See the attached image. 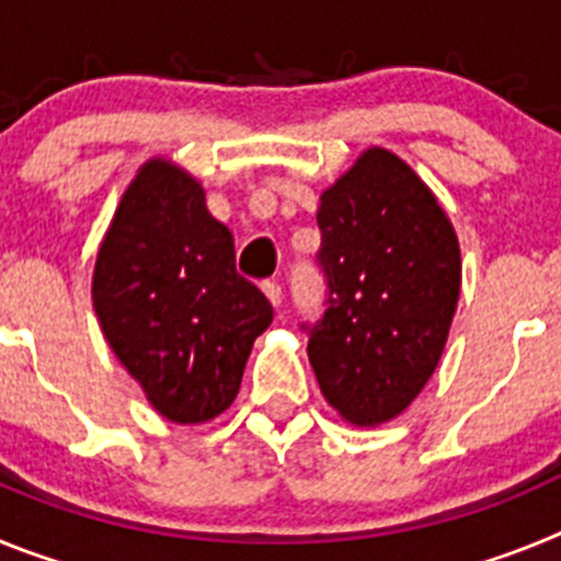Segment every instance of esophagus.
Masks as SVG:
<instances>
[{"mask_svg":"<svg viewBox=\"0 0 561 561\" xmlns=\"http://www.w3.org/2000/svg\"><path fill=\"white\" fill-rule=\"evenodd\" d=\"M261 289H264V295L270 297V304L275 306V309L284 304V286L277 284V280H264V284H261Z\"/></svg>","mask_w":561,"mask_h":561,"instance_id":"34e87169","label":"esophagus"}]
</instances>
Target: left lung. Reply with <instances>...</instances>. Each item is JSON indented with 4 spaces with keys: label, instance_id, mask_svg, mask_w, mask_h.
I'll list each match as a JSON object with an SVG mask.
<instances>
[{
    "label": "left lung",
    "instance_id": "obj_1",
    "mask_svg": "<svg viewBox=\"0 0 561 561\" xmlns=\"http://www.w3.org/2000/svg\"><path fill=\"white\" fill-rule=\"evenodd\" d=\"M317 225L325 311L300 325L309 362L342 419L381 424L438 365L460 295L458 238L430 187L385 148L323 193Z\"/></svg>",
    "mask_w": 561,
    "mask_h": 561
}]
</instances>
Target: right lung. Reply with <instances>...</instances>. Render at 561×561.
Here are the masks:
<instances>
[{"label": "right lung", "mask_w": 561, "mask_h": 561, "mask_svg": "<svg viewBox=\"0 0 561 561\" xmlns=\"http://www.w3.org/2000/svg\"><path fill=\"white\" fill-rule=\"evenodd\" d=\"M98 320L123 368L168 421L225 413L247 356L272 323L264 291L236 270V247L185 171L151 160L123 193L98 252Z\"/></svg>", "instance_id": "obj_1"}]
</instances>
